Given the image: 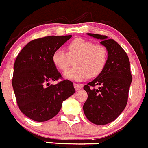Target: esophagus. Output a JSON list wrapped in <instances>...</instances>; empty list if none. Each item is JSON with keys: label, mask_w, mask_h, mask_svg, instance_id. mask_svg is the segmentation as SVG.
Here are the masks:
<instances>
[{"label": "esophagus", "mask_w": 148, "mask_h": 148, "mask_svg": "<svg viewBox=\"0 0 148 148\" xmlns=\"http://www.w3.org/2000/svg\"><path fill=\"white\" fill-rule=\"evenodd\" d=\"M74 89H76V91H79L83 87V84H79L74 83Z\"/></svg>", "instance_id": "esophagus-1"}]
</instances>
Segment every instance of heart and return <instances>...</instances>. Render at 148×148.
Returning a JSON list of instances; mask_svg holds the SVG:
<instances>
[{
    "mask_svg": "<svg viewBox=\"0 0 148 148\" xmlns=\"http://www.w3.org/2000/svg\"><path fill=\"white\" fill-rule=\"evenodd\" d=\"M67 53L61 49L54 51L52 55L53 64L60 71H65L74 61L75 67L64 73L65 78L74 81H82L86 77L94 78L99 75L107 62V51L105 46L95 44L92 41L82 38L73 40L66 46Z\"/></svg>",
    "mask_w": 148,
    "mask_h": 148,
    "instance_id": "b5f03b06",
    "label": "heart"
}]
</instances>
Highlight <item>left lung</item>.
<instances>
[{"label":"left lung","instance_id":"1","mask_svg":"<svg viewBox=\"0 0 148 148\" xmlns=\"http://www.w3.org/2000/svg\"><path fill=\"white\" fill-rule=\"evenodd\" d=\"M102 40L108 52L104 69L93 81L84 86L88 95L83 106L85 116L95 125L112 122L122 113L127 103L132 74L126 52L113 39L107 36L87 34Z\"/></svg>","mask_w":148,"mask_h":148}]
</instances>
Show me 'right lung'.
I'll return each mask as SVG.
<instances>
[{
  "mask_svg": "<svg viewBox=\"0 0 148 148\" xmlns=\"http://www.w3.org/2000/svg\"><path fill=\"white\" fill-rule=\"evenodd\" d=\"M71 37L49 36L28 43L18 55L13 66L12 85L21 111L28 118L45 122L60 111L63 101L75 92L73 83L62 79L52 62L54 51Z\"/></svg>",
  "mask_w": 148,
  "mask_h": 148,
  "instance_id": "right-lung-1",
  "label": "right lung"
}]
</instances>
